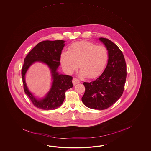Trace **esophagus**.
<instances>
[{"mask_svg": "<svg viewBox=\"0 0 151 151\" xmlns=\"http://www.w3.org/2000/svg\"><path fill=\"white\" fill-rule=\"evenodd\" d=\"M72 83H73V85H76L77 83H80V80H79L78 79H77L73 78V80H72Z\"/></svg>", "mask_w": 151, "mask_h": 151, "instance_id": "1", "label": "esophagus"}]
</instances>
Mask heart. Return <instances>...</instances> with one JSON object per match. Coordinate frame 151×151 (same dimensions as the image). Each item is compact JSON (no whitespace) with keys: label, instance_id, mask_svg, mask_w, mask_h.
Listing matches in <instances>:
<instances>
[{"label":"heart","instance_id":"heart-1","mask_svg":"<svg viewBox=\"0 0 151 151\" xmlns=\"http://www.w3.org/2000/svg\"><path fill=\"white\" fill-rule=\"evenodd\" d=\"M109 55L105 47L88 41L76 42L68 51L61 53L60 60L66 73L71 74L80 68V77L94 78L103 72L108 60Z\"/></svg>","mask_w":151,"mask_h":151}]
</instances>
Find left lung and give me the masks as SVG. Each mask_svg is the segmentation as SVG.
<instances>
[{
  "instance_id": "left-lung-1",
  "label": "left lung",
  "mask_w": 151,
  "mask_h": 151,
  "mask_svg": "<svg viewBox=\"0 0 151 151\" xmlns=\"http://www.w3.org/2000/svg\"><path fill=\"white\" fill-rule=\"evenodd\" d=\"M105 46L109 59L103 73L96 80L83 83L85 92L81 100L92 109L103 110L112 106L122 96L126 78V65L122 52L109 39L99 38Z\"/></svg>"
}]
</instances>
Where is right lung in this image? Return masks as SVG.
<instances>
[{
    "label": "right lung",
    "mask_w": 151,
    "mask_h": 151,
    "mask_svg": "<svg viewBox=\"0 0 151 151\" xmlns=\"http://www.w3.org/2000/svg\"><path fill=\"white\" fill-rule=\"evenodd\" d=\"M64 40H45L35 46L24 59L22 70L24 90L33 105L44 110H52L59 107L65 99V92L73 87L72 77L68 75L60 74L58 71L60 57L64 48ZM46 64L51 72L52 86L48 92L44 97H36L29 90L25 83V76L29 67L35 62Z\"/></svg>",
    "instance_id": "add662e5"
}]
</instances>
